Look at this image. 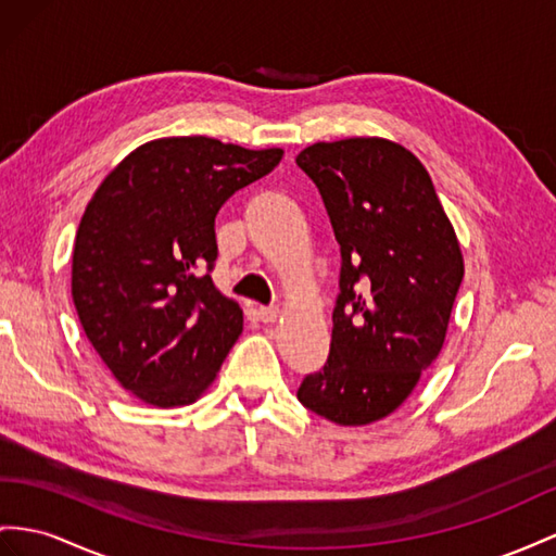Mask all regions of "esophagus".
I'll use <instances>...</instances> for the list:
<instances>
[{"label":"esophagus","instance_id":"34e87169","mask_svg":"<svg viewBox=\"0 0 556 556\" xmlns=\"http://www.w3.org/2000/svg\"><path fill=\"white\" fill-rule=\"evenodd\" d=\"M258 317H261V321H265V324H273V321L279 317V309H277V305L258 307Z\"/></svg>","mask_w":556,"mask_h":556}]
</instances>
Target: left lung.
I'll list each match as a JSON object with an SVG mask.
<instances>
[{
  "label": "left lung",
  "mask_w": 556,
  "mask_h": 556,
  "mask_svg": "<svg viewBox=\"0 0 556 556\" xmlns=\"http://www.w3.org/2000/svg\"><path fill=\"white\" fill-rule=\"evenodd\" d=\"M340 247L329 359L298 400L338 425L390 416L444 345L463 281L458 239L430 174L382 138L315 142L295 156Z\"/></svg>",
  "instance_id": "1"
}]
</instances>
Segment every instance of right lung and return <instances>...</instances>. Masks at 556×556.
Wrapping results in <instances>:
<instances>
[{"label":"right lung","instance_id":"1","mask_svg":"<svg viewBox=\"0 0 556 556\" xmlns=\"http://www.w3.org/2000/svg\"><path fill=\"white\" fill-rule=\"evenodd\" d=\"M281 154L206 136L152 140L91 197L75 237L73 301L93 350L146 404H192L239 338L241 309L211 281L216 216Z\"/></svg>","mask_w":556,"mask_h":556}]
</instances>
